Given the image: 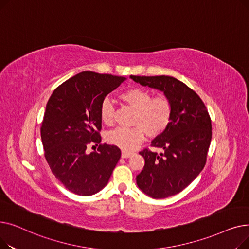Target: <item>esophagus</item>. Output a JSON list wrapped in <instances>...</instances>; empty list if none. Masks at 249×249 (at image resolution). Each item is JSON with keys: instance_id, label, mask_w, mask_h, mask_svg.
<instances>
[{"instance_id": "esophagus-1", "label": "esophagus", "mask_w": 249, "mask_h": 249, "mask_svg": "<svg viewBox=\"0 0 249 249\" xmlns=\"http://www.w3.org/2000/svg\"><path fill=\"white\" fill-rule=\"evenodd\" d=\"M133 153L132 152H128V151H122V154H121V156L123 159H128V158H130V156H131Z\"/></svg>"}]
</instances>
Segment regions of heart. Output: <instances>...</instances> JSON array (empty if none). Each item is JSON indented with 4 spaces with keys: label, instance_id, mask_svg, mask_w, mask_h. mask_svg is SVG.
<instances>
[{
    "label": "heart",
    "instance_id": "b5f03b06",
    "mask_svg": "<svg viewBox=\"0 0 249 249\" xmlns=\"http://www.w3.org/2000/svg\"><path fill=\"white\" fill-rule=\"evenodd\" d=\"M152 94L142 88H131L120 95V99L135 110L131 128L118 127L107 134V141L123 150H133L144 140L145 133L149 137L160 135L168 127L173 117L172 102L165 97L152 99ZM102 121L112 125L114 107L109 99H104L100 106Z\"/></svg>",
    "mask_w": 249,
    "mask_h": 249
}]
</instances>
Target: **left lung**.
<instances>
[{
  "label": "left lung",
  "mask_w": 249,
  "mask_h": 249,
  "mask_svg": "<svg viewBox=\"0 0 249 249\" xmlns=\"http://www.w3.org/2000/svg\"><path fill=\"white\" fill-rule=\"evenodd\" d=\"M130 78L143 87L162 91L172 102V121L151 145L163 149L158 154L139 152L145 164L136 177L138 188L153 199H164L186 189L205 166L212 138L210 116L201 98L177 78L168 75Z\"/></svg>",
  "instance_id": "left-lung-1"
}]
</instances>
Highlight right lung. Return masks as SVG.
Here are the masks:
<instances>
[{"instance_id": "add662e5", "label": "right lung", "mask_w": 249, "mask_h": 249, "mask_svg": "<svg viewBox=\"0 0 249 249\" xmlns=\"http://www.w3.org/2000/svg\"><path fill=\"white\" fill-rule=\"evenodd\" d=\"M126 77L83 71L65 81L49 98L41 126L44 155L52 174L69 191L91 196L106 187L121 150L101 144L100 106Z\"/></svg>"}]
</instances>
